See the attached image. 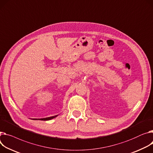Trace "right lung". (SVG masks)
<instances>
[{
  "label": "right lung",
  "instance_id": "1",
  "mask_svg": "<svg viewBox=\"0 0 153 153\" xmlns=\"http://www.w3.org/2000/svg\"><path fill=\"white\" fill-rule=\"evenodd\" d=\"M58 115H56V116H52V117H47V118H43V119H34V120H38V119H39V120H50V119H53V118H55V117H56Z\"/></svg>",
  "mask_w": 153,
  "mask_h": 153
}]
</instances>
